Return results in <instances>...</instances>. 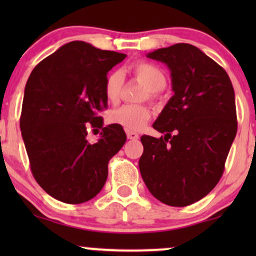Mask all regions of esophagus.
I'll return each mask as SVG.
<instances>
[{
	"label": "esophagus",
	"mask_w": 256,
	"mask_h": 256,
	"mask_svg": "<svg viewBox=\"0 0 256 256\" xmlns=\"http://www.w3.org/2000/svg\"><path fill=\"white\" fill-rule=\"evenodd\" d=\"M126 134H128V140H138V134L137 132H134V131H126Z\"/></svg>",
	"instance_id": "obj_1"
}]
</instances>
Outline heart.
<instances>
[{
  "label": "heart",
  "mask_w": 256,
  "mask_h": 256,
  "mask_svg": "<svg viewBox=\"0 0 256 256\" xmlns=\"http://www.w3.org/2000/svg\"><path fill=\"white\" fill-rule=\"evenodd\" d=\"M130 72L134 79L142 83L148 90V98L155 100L158 91L165 89L167 77L165 72L155 64L138 61L130 66ZM124 73L119 70L110 72L104 80V95L110 104H116L122 98L124 88ZM152 116L150 108L146 104H125L118 110L110 112L112 124L122 126L126 130H140Z\"/></svg>",
  "instance_id": "heart-1"
}]
</instances>
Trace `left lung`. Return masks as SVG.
Returning <instances> with one entry per match:
<instances>
[{
    "label": "left lung",
    "mask_w": 256,
    "mask_h": 256,
    "mask_svg": "<svg viewBox=\"0 0 256 256\" xmlns=\"http://www.w3.org/2000/svg\"><path fill=\"white\" fill-rule=\"evenodd\" d=\"M146 56L167 64L174 95L152 124L165 136L140 137V176L158 201L185 207L212 192L224 172L237 132L234 86L225 70L192 44Z\"/></svg>",
    "instance_id": "obj_1"
}]
</instances>
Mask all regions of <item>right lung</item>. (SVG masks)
<instances>
[{"mask_svg": "<svg viewBox=\"0 0 256 256\" xmlns=\"http://www.w3.org/2000/svg\"><path fill=\"white\" fill-rule=\"evenodd\" d=\"M125 54L73 40L40 61L25 86L20 130L32 174L64 204L95 198L107 180L108 162L126 142L120 125L104 128V80ZM102 128L96 144L87 128Z\"/></svg>", "mask_w": 256, "mask_h": 256, "instance_id": "obj_1", "label": "right lung"}]
</instances>
